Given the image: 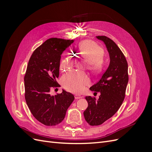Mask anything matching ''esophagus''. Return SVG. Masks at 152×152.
<instances>
[{
  "label": "esophagus",
  "instance_id": "esophagus-1",
  "mask_svg": "<svg viewBox=\"0 0 152 152\" xmlns=\"http://www.w3.org/2000/svg\"><path fill=\"white\" fill-rule=\"evenodd\" d=\"M82 98V96H81V95H80V94H75V98L76 99H80V98Z\"/></svg>",
  "mask_w": 152,
  "mask_h": 152
}]
</instances>
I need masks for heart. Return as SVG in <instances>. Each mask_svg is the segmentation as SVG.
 <instances>
[{
    "mask_svg": "<svg viewBox=\"0 0 152 152\" xmlns=\"http://www.w3.org/2000/svg\"><path fill=\"white\" fill-rule=\"evenodd\" d=\"M78 52L89 61V70L94 73L102 70L103 63L99 55L102 50L94 43L91 41H84L80 44ZM76 63V59L67 56L61 63L60 70L64 72ZM90 82L89 78L84 73L79 71H73L65 75L62 78V84L67 90L73 93H81L85 89L86 86Z\"/></svg>",
    "mask_w": 152,
    "mask_h": 152,
    "instance_id": "obj_1",
    "label": "heart"
}]
</instances>
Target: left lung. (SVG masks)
Here are the masks:
<instances>
[{"label":"left lung","instance_id":"8db88e82","mask_svg":"<svg viewBox=\"0 0 152 152\" xmlns=\"http://www.w3.org/2000/svg\"><path fill=\"white\" fill-rule=\"evenodd\" d=\"M107 47L110 65L97 83L90 90L99 92V99L86 96L88 107L84 112L86 122L90 126H99L115 113L125 98L129 80L128 65L121 50L113 41L106 36H97Z\"/></svg>","mask_w":152,"mask_h":152}]
</instances>
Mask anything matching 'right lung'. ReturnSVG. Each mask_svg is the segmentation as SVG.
<instances>
[{
  "instance_id": "1",
  "label": "right lung",
  "mask_w": 152,
  "mask_h": 152,
  "mask_svg": "<svg viewBox=\"0 0 152 152\" xmlns=\"http://www.w3.org/2000/svg\"><path fill=\"white\" fill-rule=\"evenodd\" d=\"M73 40L51 38L40 45L31 54L24 77L25 98L34 117L47 126H56L65 117L74 96L63 90L52 96V87H59L61 55Z\"/></svg>"
}]
</instances>
